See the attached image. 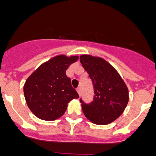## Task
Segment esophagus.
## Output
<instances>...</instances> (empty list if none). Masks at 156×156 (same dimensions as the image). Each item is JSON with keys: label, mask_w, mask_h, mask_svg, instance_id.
I'll list each match as a JSON object with an SVG mask.
<instances>
[{"label": "esophagus", "mask_w": 156, "mask_h": 156, "mask_svg": "<svg viewBox=\"0 0 156 156\" xmlns=\"http://www.w3.org/2000/svg\"><path fill=\"white\" fill-rule=\"evenodd\" d=\"M77 92H78V93L79 94H81V87H78V88H77Z\"/></svg>", "instance_id": "obj_1"}]
</instances>
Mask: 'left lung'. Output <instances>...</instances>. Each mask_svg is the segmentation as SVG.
<instances>
[{"label": "left lung", "instance_id": "obj_1", "mask_svg": "<svg viewBox=\"0 0 156 156\" xmlns=\"http://www.w3.org/2000/svg\"><path fill=\"white\" fill-rule=\"evenodd\" d=\"M80 61L92 80L95 94L90 103L80 99L84 114L99 125L114 121L123 113L128 102L127 85L115 68L104 59L82 55Z\"/></svg>", "mask_w": 156, "mask_h": 156}]
</instances>
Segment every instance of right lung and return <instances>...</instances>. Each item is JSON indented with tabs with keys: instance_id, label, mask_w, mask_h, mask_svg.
<instances>
[{
	"instance_id": "right-lung-1",
	"label": "right lung",
	"mask_w": 156,
	"mask_h": 156,
	"mask_svg": "<svg viewBox=\"0 0 156 156\" xmlns=\"http://www.w3.org/2000/svg\"><path fill=\"white\" fill-rule=\"evenodd\" d=\"M78 56L59 55L40 65L28 78L24 95L30 110L41 120H54L65 113L68 103L79 97L66 75Z\"/></svg>"
}]
</instances>
